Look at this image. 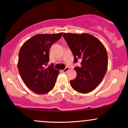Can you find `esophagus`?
Instances as JSON below:
<instances>
[{
    "label": "esophagus",
    "mask_w": 128,
    "mask_h": 128,
    "mask_svg": "<svg viewBox=\"0 0 128 128\" xmlns=\"http://www.w3.org/2000/svg\"><path fill=\"white\" fill-rule=\"evenodd\" d=\"M68 69H69V68H68V67H66V68H64V69L63 70H62V71H63V72H64V73L67 72L68 70Z\"/></svg>",
    "instance_id": "34e87169"
}]
</instances>
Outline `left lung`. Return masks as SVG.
<instances>
[{
	"label": "left lung",
	"mask_w": 128,
	"mask_h": 128,
	"mask_svg": "<svg viewBox=\"0 0 128 128\" xmlns=\"http://www.w3.org/2000/svg\"><path fill=\"white\" fill-rule=\"evenodd\" d=\"M74 55V62L81 61L74 68L76 77L71 80L72 88L78 92L89 93L103 80L108 69V53L103 44L92 35L82 33H63Z\"/></svg>",
	"instance_id": "1"
}]
</instances>
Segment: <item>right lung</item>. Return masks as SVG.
Returning <instances> with one entry per match:
<instances>
[{"label":"right lung","mask_w":128,"mask_h":128,"mask_svg":"<svg viewBox=\"0 0 128 128\" xmlns=\"http://www.w3.org/2000/svg\"><path fill=\"white\" fill-rule=\"evenodd\" d=\"M62 35V33L36 34L21 47L18 70L25 84L35 93L47 94L55 85L60 71L53 68V64L46 66L49 62L50 47Z\"/></svg>","instance_id":"1"}]
</instances>
